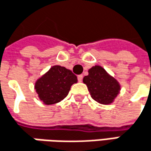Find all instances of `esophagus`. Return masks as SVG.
Masks as SVG:
<instances>
[{
    "mask_svg": "<svg viewBox=\"0 0 151 151\" xmlns=\"http://www.w3.org/2000/svg\"><path fill=\"white\" fill-rule=\"evenodd\" d=\"M82 79H83V75L78 76V80L79 82H81V81H82Z\"/></svg>",
    "mask_w": 151,
    "mask_h": 151,
    "instance_id": "esophagus-1",
    "label": "esophagus"
}]
</instances>
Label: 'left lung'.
I'll return each mask as SVG.
<instances>
[{"instance_id":"left-lung-1","label":"left lung","mask_w":151,"mask_h":151,"mask_svg":"<svg viewBox=\"0 0 151 151\" xmlns=\"http://www.w3.org/2000/svg\"><path fill=\"white\" fill-rule=\"evenodd\" d=\"M83 82L86 85L91 97L104 105L111 104L121 90L119 82L101 65L89 69L88 75L84 77Z\"/></svg>"}]
</instances>
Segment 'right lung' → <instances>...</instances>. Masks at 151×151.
<instances>
[{
  "label": "right lung",
  "instance_id": "1",
  "mask_svg": "<svg viewBox=\"0 0 151 151\" xmlns=\"http://www.w3.org/2000/svg\"><path fill=\"white\" fill-rule=\"evenodd\" d=\"M77 81V76L71 70L54 65L36 81L35 89L40 101L46 105H52L64 100Z\"/></svg>",
  "mask_w": 151,
  "mask_h": 151
}]
</instances>
